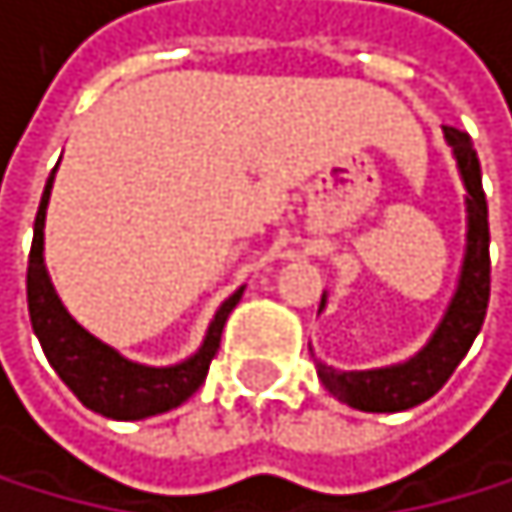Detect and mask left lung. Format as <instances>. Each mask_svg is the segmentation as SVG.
Instances as JSON below:
<instances>
[{"instance_id":"8db88e82","label":"left lung","mask_w":512,"mask_h":512,"mask_svg":"<svg viewBox=\"0 0 512 512\" xmlns=\"http://www.w3.org/2000/svg\"><path fill=\"white\" fill-rule=\"evenodd\" d=\"M460 165V178L466 184V256L457 281V294L450 300L441 325L428 338V344L410 356L406 363L366 369V372H338L325 363H316L322 385L341 403L363 413H400L410 406L435 397L444 381L454 375L460 359L469 353L475 334L482 331L488 297H491V256H488V203L482 190V168L475 156L469 134L457 127H444ZM325 306V294H322ZM319 306V309H322Z\"/></svg>"}]
</instances>
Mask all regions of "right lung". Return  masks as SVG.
<instances>
[{
	"label": "right lung",
	"instance_id": "1",
	"mask_svg": "<svg viewBox=\"0 0 512 512\" xmlns=\"http://www.w3.org/2000/svg\"><path fill=\"white\" fill-rule=\"evenodd\" d=\"M52 193V174L46 181L43 200L33 222V243L27 259V309L33 334L40 338V347L49 359V366L58 378L74 391V397L87 410L106 416V419H146L168 413L181 406L190 394L200 391L206 381L212 356L222 344V328L231 316V309L240 303L243 287L218 306L215 319L206 331L203 347L178 366H143L134 359H124L115 347L102 344L87 328H80L65 303L58 300L55 287L49 281L46 262H43V225H46V206Z\"/></svg>",
	"mask_w": 512,
	"mask_h": 512
}]
</instances>
